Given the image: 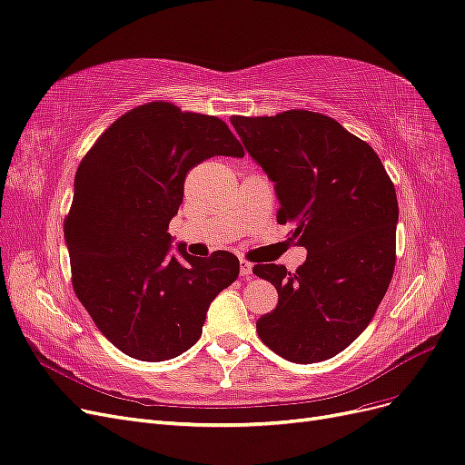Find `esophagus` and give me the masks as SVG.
I'll use <instances>...</instances> for the list:
<instances>
[{
	"instance_id": "34e87169",
	"label": "esophagus",
	"mask_w": 465,
	"mask_h": 465,
	"mask_svg": "<svg viewBox=\"0 0 465 465\" xmlns=\"http://www.w3.org/2000/svg\"><path fill=\"white\" fill-rule=\"evenodd\" d=\"M239 274H242L243 278H251L252 276V264L245 259L239 261Z\"/></svg>"
}]
</instances>
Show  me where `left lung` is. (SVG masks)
Returning <instances> with one entry per match:
<instances>
[{
	"instance_id": "obj_1",
	"label": "left lung",
	"mask_w": 465,
	"mask_h": 465,
	"mask_svg": "<svg viewBox=\"0 0 465 465\" xmlns=\"http://www.w3.org/2000/svg\"><path fill=\"white\" fill-rule=\"evenodd\" d=\"M245 151L274 182L278 223L307 249L295 272L257 264L278 305L257 321L264 346L292 363L346 350L374 317L396 264L398 199L381 158L336 119L307 110L233 115Z\"/></svg>"
}]
</instances>
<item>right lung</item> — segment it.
<instances>
[{"mask_svg": "<svg viewBox=\"0 0 465 465\" xmlns=\"http://www.w3.org/2000/svg\"><path fill=\"white\" fill-rule=\"evenodd\" d=\"M243 154L222 119L151 102L114 122L79 163L64 222L73 290L125 355L168 361L187 351L214 297L239 276L228 251L201 259L179 245L173 254L168 228L189 170Z\"/></svg>", "mask_w": 465, "mask_h": 465, "instance_id": "1", "label": "right lung"}]
</instances>
